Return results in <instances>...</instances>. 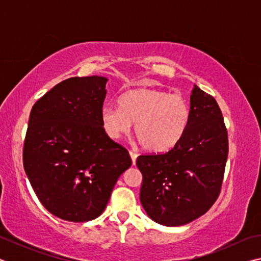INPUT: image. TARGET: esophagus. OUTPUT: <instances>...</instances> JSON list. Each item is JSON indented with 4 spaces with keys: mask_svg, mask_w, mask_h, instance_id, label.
Here are the masks:
<instances>
[{
    "mask_svg": "<svg viewBox=\"0 0 261 261\" xmlns=\"http://www.w3.org/2000/svg\"><path fill=\"white\" fill-rule=\"evenodd\" d=\"M129 153H130V156H131L132 163H134V165H136V160H137V156H138V154H137V153H136V152H134V151H130Z\"/></svg>",
    "mask_w": 261,
    "mask_h": 261,
    "instance_id": "1",
    "label": "esophagus"
}]
</instances>
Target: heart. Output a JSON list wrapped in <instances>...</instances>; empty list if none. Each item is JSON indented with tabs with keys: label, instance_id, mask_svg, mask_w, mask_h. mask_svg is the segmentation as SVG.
<instances>
[{
	"label": "heart",
	"instance_id": "obj_1",
	"mask_svg": "<svg viewBox=\"0 0 261 261\" xmlns=\"http://www.w3.org/2000/svg\"><path fill=\"white\" fill-rule=\"evenodd\" d=\"M191 110L182 95L155 88H136L122 94L117 106L101 110V124L112 139L127 135L132 123L137 139L152 153L175 147L187 131Z\"/></svg>",
	"mask_w": 261,
	"mask_h": 261
}]
</instances>
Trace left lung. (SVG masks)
Here are the masks:
<instances>
[{
	"instance_id": "left-lung-1",
	"label": "left lung",
	"mask_w": 261,
	"mask_h": 261,
	"mask_svg": "<svg viewBox=\"0 0 261 261\" xmlns=\"http://www.w3.org/2000/svg\"><path fill=\"white\" fill-rule=\"evenodd\" d=\"M191 117L179 143L162 154L139 155L140 202L153 221L187 224L218 199L228 158V134L216 100L194 85Z\"/></svg>"
}]
</instances>
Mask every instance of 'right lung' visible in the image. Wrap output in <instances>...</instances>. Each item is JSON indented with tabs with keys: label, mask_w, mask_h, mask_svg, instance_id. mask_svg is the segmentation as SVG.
Returning <instances> with one entry per match:
<instances>
[{
	"label": "right lung",
	"mask_w": 261,
	"mask_h": 261,
	"mask_svg": "<svg viewBox=\"0 0 261 261\" xmlns=\"http://www.w3.org/2000/svg\"><path fill=\"white\" fill-rule=\"evenodd\" d=\"M108 79L72 77L57 84L30 114L23 163L32 189L53 215L86 222L102 213L129 152L101 124Z\"/></svg>",
	"instance_id": "obj_1"
}]
</instances>
